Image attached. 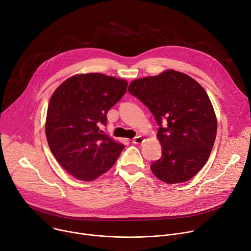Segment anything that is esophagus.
I'll return each instance as SVG.
<instances>
[{"label":"esophagus","mask_w":251,"mask_h":251,"mask_svg":"<svg viewBox=\"0 0 251 251\" xmlns=\"http://www.w3.org/2000/svg\"><path fill=\"white\" fill-rule=\"evenodd\" d=\"M143 141H144V139L142 138V136H136V137L132 140V142L134 144H141V143H143Z\"/></svg>","instance_id":"obj_1"}]
</instances>
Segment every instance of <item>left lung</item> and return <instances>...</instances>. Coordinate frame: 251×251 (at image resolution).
I'll return each instance as SVG.
<instances>
[{
  "label": "left lung",
  "instance_id": "obj_1",
  "mask_svg": "<svg viewBox=\"0 0 251 251\" xmlns=\"http://www.w3.org/2000/svg\"><path fill=\"white\" fill-rule=\"evenodd\" d=\"M128 91L159 125L162 155L150 166L153 174L168 184L190 180L207 162L216 138V116L206 91L174 70L134 80Z\"/></svg>",
  "mask_w": 251,
  "mask_h": 251
}]
</instances>
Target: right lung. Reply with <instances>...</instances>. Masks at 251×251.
Instances as JSON below:
<instances>
[{"label":"right lung","mask_w":251,"mask_h":251,"mask_svg":"<svg viewBox=\"0 0 251 251\" xmlns=\"http://www.w3.org/2000/svg\"><path fill=\"white\" fill-rule=\"evenodd\" d=\"M125 80L100 73L75 75L53 93L46 137L60 165L72 176L92 181L108 171L124 149L100 130L107 113L126 93Z\"/></svg>","instance_id":"obj_1"}]
</instances>
